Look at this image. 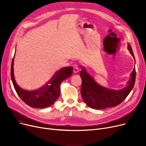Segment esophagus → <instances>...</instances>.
I'll list each match as a JSON object with an SVG mask.
<instances>
[{
  "label": "esophagus",
  "instance_id": "esophagus-1",
  "mask_svg": "<svg viewBox=\"0 0 146 146\" xmlns=\"http://www.w3.org/2000/svg\"><path fill=\"white\" fill-rule=\"evenodd\" d=\"M79 72V67L78 65L75 64L73 65V72L74 73H77Z\"/></svg>",
  "mask_w": 146,
  "mask_h": 146
}]
</instances>
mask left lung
<instances>
[{"instance_id": "left-lung-1", "label": "left lung", "mask_w": 146, "mask_h": 146, "mask_svg": "<svg viewBox=\"0 0 146 146\" xmlns=\"http://www.w3.org/2000/svg\"><path fill=\"white\" fill-rule=\"evenodd\" d=\"M127 48L135 60L133 50L129 43H128ZM81 69L80 76L82 80L80 90L82 97L84 103L94 109L100 110L119 105L127 98L135 83V67L130 74L128 85L118 90L106 88L100 85L87 72L84 67H82Z\"/></svg>"}]
</instances>
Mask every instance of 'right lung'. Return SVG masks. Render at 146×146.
Listing matches in <instances>:
<instances>
[{"label":"right lung","mask_w":146,"mask_h":146,"mask_svg":"<svg viewBox=\"0 0 146 146\" xmlns=\"http://www.w3.org/2000/svg\"><path fill=\"white\" fill-rule=\"evenodd\" d=\"M14 58L11 65V79L15 89L20 98L31 108L42 109L52 105L60 94L62 82L72 76L73 67H63L57 71L52 79L40 88L35 90H26L16 83L13 73Z\"/></svg>","instance_id":"1"}]
</instances>
